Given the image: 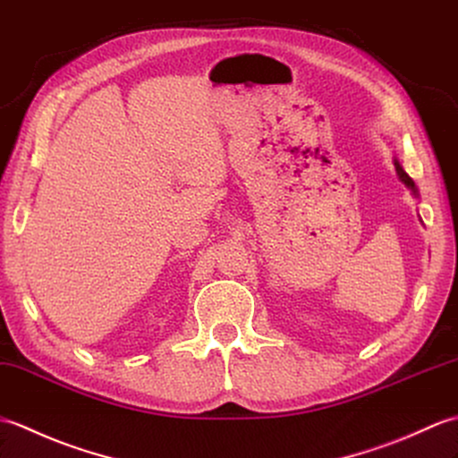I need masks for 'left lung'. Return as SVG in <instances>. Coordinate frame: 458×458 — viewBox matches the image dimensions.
Instances as JSON below:
<instances>
[{"label": "left lung", "instance_id": "8db88e82", "mask_svg": "<svg viewBox=\"0 0 458 458\" xmlns=\"http://www.w3.org/2000/svg\"><path fill=\"white\" fill-rule=\"evenodd\" d=\"M392 162H394V169H396V175H398V179L402 181L403 185H406L410 191H411V195H413V199H418L420 197V193H418V187H416V183H413V179L403 172V167H402V164H400V159H398V154L394 152V159H392Z\"/></svg>", "mask_w": 458, "mask_h": 458}]
</instances>
